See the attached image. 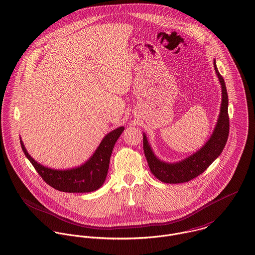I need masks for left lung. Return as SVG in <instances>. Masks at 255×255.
Listing matches in <instances>:
<instances>
[{
	"label": "left lung",
	"instance_id": "obj_1",
	"mask_svg": "<svg viewBox=\"0 0 255 255\" xmlns=\"http://www.w3.org/2000/svg\"><path fill=\"white\" fill-rule=\"evenodd\" d=\"M214 66L222 85L223 98L221 114L211 138L199 151L183 161L168 164L156 158L148 144L146 136L143 134V151L149 169L161 182L177 184L191 181L207 169L215 161V159L220 156L226 146L230 133V118L228 113L229 97L225 80L217 68L216 61H214Z\"/></svg>",
	"mask_w": 255,
	"mask_h": 255
}]
</instances>
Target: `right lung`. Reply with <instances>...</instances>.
Wrapping results in <instances>:
<instances>
[{
    "instance_id": "right-lung-1",
    "label": "right lung",
    "mask_w": 255,
    "mask_h": 255,
    "mask_svg": "<svg viewBox=\"0 0 255 255\" xmlns=\"http://www.w3.org/2000/svg\"><path fill=\"white\" fill-rule=\"evenodd\" d=\"M124 129V127H120L108 133L93 156L84 165L70 170H54L44 167L30 157L21 140L20 145L26 158L49 186L61 192L88 193L96 191L105 182L113 148Z\"/></svg>"
}]
</instances>
